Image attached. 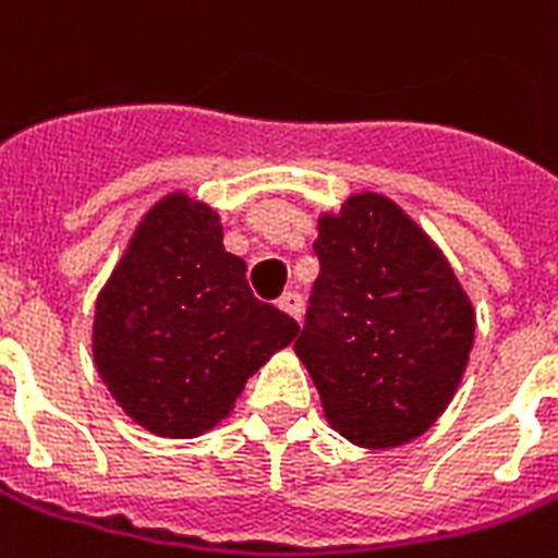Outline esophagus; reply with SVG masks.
I'll return each instance as SVG.
<instances>
[{
  "label": "esophagus",
  "mask_w": 558,
  "mask_h": 558,
  "mask_svg": "<svg viewBox=\"0 0 558 558\" xmlns=\"http://www.w3.org/2000/svg\"><path fill=\"white\" fill-rule=\"evenodd\" d=\"M278 306L283 312H287L289 318H294V320H298V324H301V318H303V298H301V294H298V292H287L278 301Z\"/></svg>",
  "instance_id": "1"
}]
</instances>
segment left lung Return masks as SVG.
Returning a JSON list of instances; mask_svg holds the SVG:
<instances>
[{"label":"left lung","instance_id":"left-lung-1","mask_svg":"<svg viewBox=\"0 0 558 558\" xmlns=\"http://www.w3.org/2000/svg\"><path fill=\"white\" fill-rule=\"evenodd\" d=\"M320 275L294 352L329 427L384 450L424 436L468 369L475 312L441 248L378 192L318 217Z\"/></svg>","mask_w":558,"mask_h":558}]
</instances>
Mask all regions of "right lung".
<instances>
[{
	"label": "right lung",
	"instance_id": "right-lung-1",
	"mask_svg": "<svg viewBox=\"0 0 558 558\" xmlns=\"http://www.w3.org/2000/svg\"><path fill=\"white\" fill-rule=\"evenodd\" d=\"M301 326L260 303L215 208L171 192L148 208L94 306V364L117 404L162 438H197Z\"/></svg>",
	"mask_w": 558,
	"mask_h": 558
}]
</instances>
